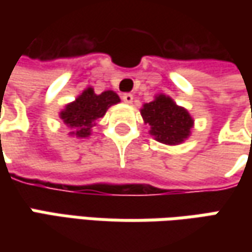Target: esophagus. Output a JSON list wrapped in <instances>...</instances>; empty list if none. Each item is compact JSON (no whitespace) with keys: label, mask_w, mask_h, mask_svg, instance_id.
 <instances>
[{"label":"esophagus","mask_w":252,"mask_h":252,"mask_svg":"<svg viewBox=\"0 0 252 252\" xmlns=\"http://www.w3.org/2000/svg\"><path fill=\"white\" fill-rule=\"evenodd\" d=\"M122 99L126 102V103H131L133 102V95L129 94V92H126V94H122Z\"/></svg>","instance_id":"esophagus-1"}]
</instances>
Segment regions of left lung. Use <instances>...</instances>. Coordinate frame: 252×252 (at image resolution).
Wrapping results in <instances>:
<instances>
[{
  "mask_svg": "<svg viewBox=\"0 0 252 252\" xmlns=\"http://www.w3.org/2000/svg\"><path fill=\"white\" fill-rule=\"evenodd\" d=\"M141 116L151 126L150 133L164 144H179L185 140L193 126L187 109L178 106L169 96L158 95L141 109Z\"/></svg>",
  "mask_w": 252,
  "mask_h": 252,
  "instance_id": "1",
  "label": "left lung"
}]
</instances>
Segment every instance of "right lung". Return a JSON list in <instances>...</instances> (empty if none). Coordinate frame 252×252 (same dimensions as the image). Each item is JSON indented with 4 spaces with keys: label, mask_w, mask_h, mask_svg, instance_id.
<instances>
[{
    "label": "right lung",
    "mask_w": 252,
    "mask_h": 252,
    "mask_svg": "<svg viewBox=\"0 0 252 252\" xmlns=\"http://www.w3.org/2000/svg\"><path fill=\"white\" fill-rule=\"evenodd\" d=\"M118 102L121 99L113 91H105L96 95L92 88H87L73 103L65 106L60 116L64 123L73 129L71 134L77 137H88L94 121L102 118L106 109Z\"/></svg>",
    "instance_id": "1"
}]
</instances>
